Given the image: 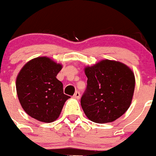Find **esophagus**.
Here are the masks:
<instances>
[{"label":"esophagus","instance_id":"34e87169","mask_svg":"<svg viewBox=\"0 0 156 156\" xmlns=\"http://www.w3.org/2000/svg\"><path fill=\"white\" fill-rule=\"evenodd\" d=\"M80 96H81V94H80V93L78 92V91H76V92L75 93V94H74V98H75V99H79L80 98Z\"/></svg>","mask_w":156,"mask_h":156}]
</instances>
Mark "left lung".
I'll return each instance as SVG.
<instances>
[{
    "label": "left lung",
    "mask_w": 156,
    "mask_h": 156,
    "mask_svg": "<svg viewBox=\"0 0 156 156\" xmlns=\"http://www.w3.org/2000/svg\"><path fill=\"white\" fill-rule=\"evenodd\" d=\"M84 73L87 85L81 105L88 119L104 124L125 114L131 104L135 88L131 69L119 61L103 59L86 66Z\"/></svg>",
    "instance_id": "obj_1"
}]
</instances>
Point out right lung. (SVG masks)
I'll return each mask as SVG.
<instances>
[{
  "mask_svg": "<svg viewBox=\"0 0 156 156\" xmlns=\"http://www.w3.org/2000/svg\"><path fill=\"white\" fill-rule=\"evenodd\" d=\"M62 65L48 56L34 58L21 69L16 77L17 96L24 111L33 119L50 123L59 118L70 97L56 78Z\"/></svg>",
  "mask_w": 156,
  "mask_h": 156,
  "instance_id": "right-lung-1",
  "label": "right lung"
}]
</instances>
